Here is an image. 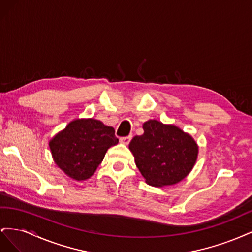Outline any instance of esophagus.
<instances>
[{
  "instance_id": "34e87169",
  "label": "esophagus",
  "mask_w": 252,
  "mask_h": 252,
  "mask_svg": "<svg viewBox=\"0 0 252 252\" xmlns=\"http://www.w3.org/2000/svg\"><path fill=\"white\" fill-rule=\"evenodd\" d=\"M131 138H132L131 135L123 136V138H121V139H120V142H121V143H123V144H125V145H127V144H129V142L131 141Z\"/></svg>"
}]
</instances>
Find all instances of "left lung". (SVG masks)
I'll use <instances>...</instances> for the list:
<instances>
[{"label": "left lung", "mask_w": 252, "mask_h": 252, "mask_svg": "<svg viewBox=\"0 0 252 252\" xmlns=\"http://www.w3.org/2000/svg\"><path fill=\"white\" fill-rule=\"evenodd\" d=\"M144 133L129 144L135 165L146 183L161 187L177 184L191 171L199 147L188 133L174 125L149 120Z\"/></svg>", "instance_id": "obj_1"}]
</instances>
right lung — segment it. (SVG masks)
Returning <instances> with one entry per match:
<instances>
[{
    "mask_svg": "<svg viewBox=\"0 0 252 252\" xmlns=\"http://www.w3.org/2000/svg\"><path fill=\"white\" fill-rule=\"evenodd\" d=\"M114 132L98 120H74L49 142L53 159L68 177L89 179L107 149L119 143Z\"/></svg>",
    "mask_w": 252,
    "mask_h": 252,
    "instance_id": "right-lung-1",
    "label": "right lung"
}]
</instances>
